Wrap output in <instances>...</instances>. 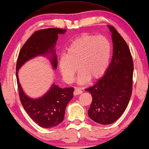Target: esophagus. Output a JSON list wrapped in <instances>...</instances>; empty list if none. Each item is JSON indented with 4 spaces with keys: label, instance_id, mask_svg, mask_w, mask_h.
Instances as JSON below:
<instances>
[{
    "label": "esophagus",
    "instance_id": "obj_1",
    "mask_svg": "<svg viewBox=\"0 0 149 149\" xmlns=\"http://www.w3.org/2000/svg\"><path fill=\"white\" fill-rule=\"evenodd\" d=\"M82 93V91L79 88H75V90L74 91V95H79L80 93Z\"/></svg>",
    "mask_w": 149,
    "mask_h": 149
}]
</instances>
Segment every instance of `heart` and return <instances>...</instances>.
Segmentation results:
<instances>
[{"mask_svg":"<svg viewBox=\"0 0 149 149\" xmlns=\"http://www.w3.org/2000/svg\"><path fill=\"white\" fill-rule=\"evenodd\" d=\"M111 53V43L105 36L83 34L74 38L66 54L60 57V71L68 83L74 80L77 67L80 72L78 79L80 84H84L89 79H97L107 69Z\"/></svg>","mask_w":149,"mask_h":149,"instance_id":"obj_1","label":"heart"}]
</instances>
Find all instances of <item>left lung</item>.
Returning a JSON list of instances; mask_svg holds the SVG:
<instances>
[{"mask_svg":"<svg viewBox=\"0 0 149 149\" xmlns=\"http://www.w3.org/2000/svg\"><path fill=\"white\" fill-rule=\"evenodd\" d=\"M112 33L113 55L104 76L85 89L92 96L88 114L97 123L107 125L116 121L126 110L132 93L134 63L126 41L115 28Z\"/></svg>","mask_w":149,"mask_h":149,"instance_id":"obj_1","label":"left lung"}]
</instances>
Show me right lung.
Instances as JSON below:
<instances>
[{
    "label": "right lung",
    "mask_w": 149,
    "mask_h": 149,
    "mask_svg": "<svg viewBox=\"0 0 149 149\" xmlns=\"http://www.w3.org/2000/svg\"><path fill=\"white\" fill-rule=\"evenodd\" d=\"M66 29L48 28L35 31L21 49L16 63V78L19 99L23 108L31 119L39 126L49 128L63 120L67 104L73 97L74 88H59L52 84L48 92L38 99L29 97L21 87L18 79V70L28 60L38 56L49 54L51 63L55 69L57 67L55 46L58 34H64Z\"/></svg>",
    "instance_id": "add662e5"
}]
</instances>
